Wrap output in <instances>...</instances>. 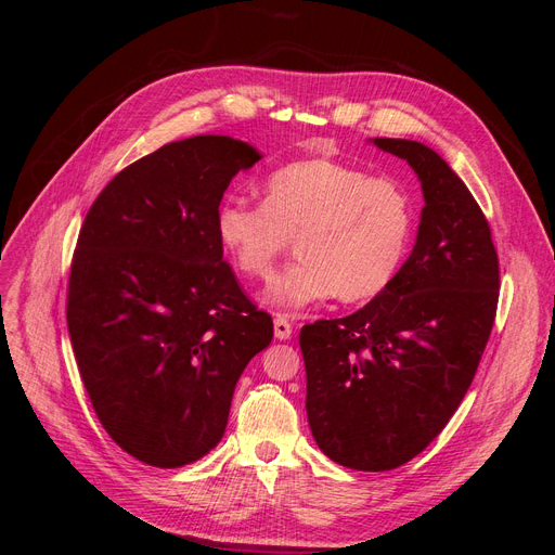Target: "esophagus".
<instances>
[{"label": "esophagus", "mask_w": 555, "mask_h": 555, "mask_svg": "<svg viewBox=\"0 0 555 555\" xmlns=\"http://www.w3.org/2000/svg\"><path fill=\"white\" fill-rule=\"evenodd\" d=\"M273 331H275V338H278V340H289L292 333H294V326L289 324L287 317L278 314L275 322H273Z\"/></svg>", "instance_id": "esophagus-1"}]
</instances>
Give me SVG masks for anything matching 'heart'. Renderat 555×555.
<instances>
[{
    "mask_svg": "<svg viewBox=\"0 0 555 555\" xmlns=\"http://www.w3.org/2000/svg\"><path fill=\"white\" fill-rule=\"evenodd\" d=\"M412 229L405 190L328 159L284 166L266 178L263 204L227 198L215 215L217 238L247 278H271L296 241L298 261L263 296L284 312L335 294L345 304L375 298L400 271Z\"/></svg>",
    "mask_w": 555,
    "mask_h": 555,
    "instance_id": "obj_1",
    "label": "heart"
}]
</instances>
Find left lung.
<instances>
[{
	"mask_svg": "<svg viewBox=\"0 0 555 555\" xmlns=\"http://www.w3.org/2000/svg\"><path fill=\"white\" fill-rule=\"evenodd\" d=\"M422 182L416 243L359 312L300 328L312 438L338 465L384 473L422 453L459 410L493 328L500 271L475 196L424 143L373 139Z\"/></svg>",
	"mask_w": 555,
	"mask_h": 555,
	"instance_id": "8db88e82",
	"label": "left lung"
}]
</instances>
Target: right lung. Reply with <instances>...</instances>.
I'll return each mask as SVG.
<instances>
[{
  "label": "right lung",
  "instance_id": "add662e5",
  "mask_svg": "<svg viewBox=\"0 0 555 555\" xmlns=\"http://www.w3.org/2000/svg\"><path fill=\"white\" fill-rule=\"evenodd\" d=\"M261 153L231 137L166 143L96 196L74 251L66 324L99 422L155 467L222 440L233 389L273 340L215 231L238 171Z\"/></svg>",
  "mask_w": 555,
  "mask_h": 555
}]
</instances>
